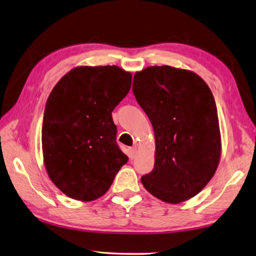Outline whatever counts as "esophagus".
<instances>
[{
	"label": "esophagus",
	"mask_w": 256,
	"mask_h": 256,
	"mask_svg": "<svg viewBox=\"0 0 256 256\" xmlns=\"http://www.w3.org/2000/svg\"><path fill=\"white\" fill-rule=\"evenodd\" d=\"M136 156V148L133 146V148H130V152H128V156L130 159H134Z\"/></svg>",
	"instance_id": "esophagus-1"
}]
</instances>
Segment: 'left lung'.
Wrapping results in <instances>:
<instances>
[{"label": "left lung", "mask_w": 256, "mask_h": 256, "mask_svg": "<svg viewBox=\"0 0 256 256\" xmlns=\"http://www.w3.org/2000/svg\"><path fill=\"white\" fill-rule=\"evenodd\" d=\"M133 94L154 131V168L141 178L148 192L169 204L196 196L220 159L217 108L207 84L186 69L152 66L136 72Z\"/></svg>", "instance_id": "1"}]
</instances>
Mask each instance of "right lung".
<instances>
[{
	"mask_svg": "<svg viewBox=\"0 0 256 256\" xmlns=\"http://www.w3.org/2000/svg\"><path fill=\"white\" fill-rule=\"evenodd\" d=\"M131 82V74L118 66H82L51 90L42 122L44 162L51 181L68 197H102L128 162L116 143L112 112Z\"/></svg>",
	"mask_w": 256,
	"mask_h": 256,
	"instance_id": "1",
	"label": "right lung"
}]
</instances>
